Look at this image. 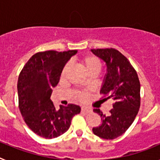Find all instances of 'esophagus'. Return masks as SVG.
Segmentation results:
<instances>
[{
  "instance_id": "1",
  "label": "esophagus",
  "mask_w": 160,
  "mask_h": 160,
  "mask_svg": "<svg viewBox=\"0 0 160 160\" xmlns=\"http://www.w3.org/2000/svg\"><path fill=\"white\" fill-rule=\"evenodd\" d=\"M82 111L85 113H90L92 112V109L87 107H82Z\"/></svg>"
}]
</instances>
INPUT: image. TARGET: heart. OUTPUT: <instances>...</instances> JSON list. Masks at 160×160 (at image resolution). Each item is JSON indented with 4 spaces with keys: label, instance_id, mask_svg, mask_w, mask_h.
<instances>
[{
    "label": "heart",
    "instance_id": "1",
    "mask_svg": "<svg viewBox=\"0 0 160 160\" xmlns=\"http://www.w3.org/2000/svg\"><path fill=\"white\" fill-rule=\"evenodd\" d=\"M79 62L82 66L84 67V69L87 71V73L90 74L91 73H98L101 69V62L98 60V58L93 56V55H87L84 57L79 59ZM70 68V64L65 65L63 67L62 72V76H64L66 73L67 70ZM89 96V92L87 90H82V91H78L77 93V98L80 101H85Z\"/></svg>",
    "mask_w": 160,
    "mask_h": 160
}]
</instances>
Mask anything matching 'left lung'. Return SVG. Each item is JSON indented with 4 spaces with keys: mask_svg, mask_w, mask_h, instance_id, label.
<instances>
[{
    "mask_svg": "<svg viewBox=\"0 0 160 160\" xmlns=\"http://www.w3.org/2000/svg\"><path fill=\"white\" fill-rule=\"evenodd\" d=\"M94 54L107 66L100 94L103 101L112 98L113 108L108 114L100 109L94 111L101 116V125L93 128L95 135L114 139L122 135L134 122L140 107V82L136 70L127 58L113 48L92 49Z\"/></svg>",
    "mask_w": 160,
    "mask_h": 160,
    "instance_id": "obj_1",
    "label": "left lung"
}]
</instances>
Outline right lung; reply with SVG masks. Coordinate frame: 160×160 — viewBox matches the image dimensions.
<instances>
[{
    "instance_id": "add662e5",
    "label": "right lung",
    "mask_w": 160,
    "mask_h": 160,
    "mask_svg": "<svg viewBox=\"0 0 160 160\" xmlns=\"http://www.w3.org/2000/svg\"><path fill=\"white\" fill-rule=\"evenodd\" d=\"M78 50L38 52L25 63L18 77V107L24 121L36 135L45 138L60 136L68 131L81 108L74 104L60 107L50 99L63 67Z\"/></svg>"
}]
</instances>
